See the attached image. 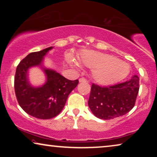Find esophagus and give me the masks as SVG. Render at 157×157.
I'll list each match as a JSON object with an SVG mask.
<instances>
[{
  "label": "esophagus",
  "mask_w": 157,
  "mask_h": 157,
  "mask_svg": "<svg viewBox=\"0 0 157 157\" xmlns=\"http://www.w3.org/2000/svg\"><path fill=\"white\" fill-rule=\"evenodd\" d=\"M79 82L80 83H82V82H86V78H79Z\"/></svg>",
  "instance_id": "esophagus-1"
}]
</instances>
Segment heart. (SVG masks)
Here are the masks:
<instances>
[{
    "label": "heart",
    "instance_id": "obj_1",
    "mask_svg": "<svg viewBox=\"0 0 157 157\" xmlns=\"http://www.w3.org/2000/svg\"><path fill=\"white\" fill-rule=\"evenodd\" d=\"M69 63L75 67L79 64L70 56ZM81 64L91 68L92 78L96 83L102 86L115 84L126 78L129 74L130 66L126 62L120 61L113 56L105 54L94 51H85L78 58Z\"/></svg>",
    "mask_w": 157,
    "mask_h": 157
}]
</instances>
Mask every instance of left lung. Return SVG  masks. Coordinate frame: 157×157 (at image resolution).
I'll use <instances>...</instances> for the list:
<instances>
[{"label": "left lung", "instance_id": "obj_1", "mask_svg": "<svg viewBox=\"0 0 157 157\" xmlns=\"http://www.w3.org/2000/svg\"><path fill=\"white\" fill-rule=\"evenodd\" d=\"M139 89V78L135 75L124 83L101 87L93 83L88 104L94 116L109 120L132 110Z\"/></svg>", "mask_w": 157, "mask_h": 157}]
</instances>
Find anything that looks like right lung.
<instances>
[{
    "instance_id": "obj_1",
    "label": "right lung",
    "mask_w": 157,
    "mask_h": 157,
    "mask_svg": "<svg viewBox=\"0 0 157 157\" xmlns=\"http://www.w3.org/2000/svg\"><path fill=\"white\" fill-rule=\"evenodd\" d=\"M53 47L29 53L17 66L14 79L15 93L20 106L27 113L40 119L56 117L63 109L78 79L71 81L59 73L44 66V56ZM34 66L42 68L47 81L40 87H33L28 80V70Z\"/></svg>"
}]
</instances>
